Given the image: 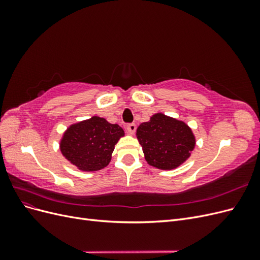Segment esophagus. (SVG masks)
<instances>
[{
    "label": "esophagus",
    "mask_w": 260,
    "mask_h": 260,
    "mask_svg": "<svg viewBox=\"0 0 260 260\" xmlns=\"http://www.w3.org/2000/svg\"><path fill=\"white\" fill-rule=\"evenodd\" d=\"M136 129H137V125L135 123H128L127 124V130H128L130 135H135Z\"/></svg>",
    "instance_id": "1"
}]
</instances>
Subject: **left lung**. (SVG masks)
Here are the masks:
<instances>
[{"mask_svg": "<svg viewBox=\"0 0 260 260\" xmlns=\"http://www.w3.org/2000/svg\"><path fill=\"white\" fill-rule=\"evenodd\" d=\"M137 138L146 161L158 169L170 170L184 162L195 146L192 130L183 122L164 114H155L141 123Z\"/></svg>", "mask_w": 260, "mask_h": 260, "instance_id": "left-lung-1", "label": "left lung"}]
</instances>
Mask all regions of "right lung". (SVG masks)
<instances>
[{
	"label": "right lung",
	"instance_id": "right-lung-1",
	"mask_svg": "<svg viewBox=\"0 0 260 260\" xmlns=\"http://www.w3.org/2000/svg\"><path fill=\"white\" fill-rule=\"evenodd\" d=\"M123 135L118 124L94 116L70 125L60 141V151L80 170L98 171L111 161L115 145Z\"/></svg>",
	"mask_w": 260,
	"mask_h": 260
}]
</instances>
